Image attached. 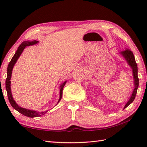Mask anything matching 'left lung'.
Returning a JSON list of instances; mask_svg holds the SVG:
<instances>
[{"mask_svg": "<svg viewBox=\"0 0 147 147\" xmlns=\"http://www.w3.org/2000/svg\"><path fill=\"white\" fill-rule=\"evenodd\" d=\"M120 54L123 56L124 59H126L127 64L129 65V66L132 69L133 75V78H134V87H135V88L133 90L132 95L131 96L129 100L127 101L125 106H124V109L125 108H126L130 104H131L135 98V96L137 93V90H138V86H139V79L138 77V67H137L135 56H134L133 52L131 51L129 49H126L125 51L121 52Z\"/></svg>", "mask_w": 147, "mask_h": 147, "instance_id": "1", "label": "left lung"}]
</instances>
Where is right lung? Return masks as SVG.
I'll use <instances>...</instances> for the list:
<instances>
[{
    "mask_svg": "<svg viewBox=\"0 0 147 147\" xmlns=\"http://www.w3.org/2000/svg\"><path fill=\"white\" fill-rule=\"evenodd\" d=\"M37 43H38V41H36V40H33V41H32V42L25 41V42H23L20 46H19L18 50L16 51V52L15 54L14 55L13 57H12V59L8 65L7 70V78H6V81H5L6 91H7V96H8L9 101V102H10V104L12 105V107H13L15 110H16L17 111L20 112V113L24 115H26V116L29 117H36L42 116V115H44L46 112H47V111L42 112H37L35 111H32V110H29V109H27L22 108L20 107V106H19L16 104V102H15L14 100L13 99V97H12L11 90V81H10V80L11 79L12 69H13L14 64H16V61H18V58L20 57V56L21 55V53L23 52V51H24V49H25L26 46H30V45H35V44H36ZM65 83H66V81L64 82L63 83H62L61 85L60 86V96H59V99L57 104L59 102V101L61 100V99L62 98V90H63V88H64Z\"/></svg>",
    "mask_w": 147,
    "mask_h": 147,
    "instance_id": "obj_1",
    "label": "right lung"
}]
</instances>
